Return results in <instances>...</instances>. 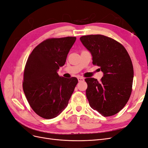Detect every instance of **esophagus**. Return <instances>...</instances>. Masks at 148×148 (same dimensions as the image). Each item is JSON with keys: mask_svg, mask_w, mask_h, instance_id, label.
<instances>
[{"mask_svg": "<svg viewBox=\"0 0 148 148\" xmlns=\"http://www.w3.org/2000/svg\"><path fill=\"white\" fill-rule=\"evenodd\" d=\"M78 82H83L84 80V79L83 78V77H78Z\"/></svg>", "mask_w": 148, "mask_h": 148, "instance_id": "34e87169", "label": "esophagus"}]
</instances>
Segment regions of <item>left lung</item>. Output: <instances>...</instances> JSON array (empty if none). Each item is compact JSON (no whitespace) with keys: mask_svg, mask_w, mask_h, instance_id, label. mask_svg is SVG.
Masks as SVG:
<instances>
[{"mask_svg":"<svg viewBox=\"0 0 148 148\" xmlns=\"http://www.w3.org/2000/svg\"><path fill=\"white\" fill-rule=\"evenodd\" d=\"M79 39L91 53L92 64L104 73L99 82L94 78L85 79L89 106L104 117L117 114L132 91L134 72L130 57L122 44L106 36L91 34Z\"/></svg>","mask_w":148,"mask_h":148,"instance_id":"1","label":"left lung"}]
</instances>
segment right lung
Masks as SVG:
<instances>
[{"instance_id":"add662e5","label":"right lung","mask_w":148,"mask_h":148,"mask_svg":"<svg viewBox=\"0 0 148 148\" xmlns=\"http://www.w3.org/2000/svg\"><path fill=\"white\" fill-rule=\"evenodd\" d=\"M76 37L49 38L36 47L25 65L23 89L29 106L41 117L59 115L69 104L78 79L59 77Z\"/></svg>"}]
</instances>
